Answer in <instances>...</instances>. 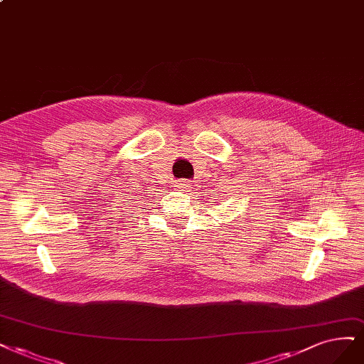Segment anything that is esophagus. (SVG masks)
Wrapping results in <instances>:
<instances>
[{"instance_id": "esophagus-1", "label": "esophagus", "mask_w": 364, "mask_h": 364, "mask_svg": "<svg viewBox=\"0 0 364 364\" xmlns=\"http://www.w3.org/2000/svg\"><path fill=\"white\" fill-rule=\"evenodd\" d=\"M176 188H178L179 191H182V193H190V191L193 190V185H191V182H190V181L181 179V181H178Z\"/></svg>"}]
</instances>
